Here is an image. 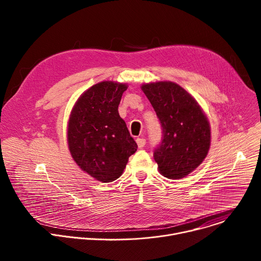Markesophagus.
Wrapping results in <instances>:
<instances>
[{"mask_svg":"<svg viewBox=\"0 0 261 261\" xmlns=\"http://www.w3.org/2000/svg\"><path fill=\"white\" fill-rule=\"evenodd\" d=\"M136 143H137L138 147L141 148V147H143L145 145V139L138 137V138H136Z\"/></svg>","mask_w":261,"mask_h":261,"instance_id":"obj_1","label":"esophagus"}]
</instances>
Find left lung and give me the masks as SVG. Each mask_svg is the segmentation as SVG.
<instances>
[{"label":"left lung","instance_id":"obj_1","mask_svg":"<svg viewBox=\"0 0 261 261\" xmlns=\"http://www.w3.org/2000/svg\"><path fill=\"white\" fill-rule=\"evenodd\" d=\"M141 90L162 128V140L154 151L160 173L171 179L188 175L208 152L211 128L206 117L195 99L174 83H151Z\"/></svg>","mask_w":261,"mask_h":261}]
</instances>
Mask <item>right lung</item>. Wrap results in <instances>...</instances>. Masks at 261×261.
Segmentation results:
<instances>
[{
    "label": "right lung",
    "mask_w": 261,
    "mask_h": 261,
    "mask_svg": "<svg viewBox=\"0 0 261 261\" xmlns=\"http://www.w3.org/2000/svg\"><path fill=\"white\" fill-rule=\"evenodd\" d=\"M126 90V85L114 82L93 86L74 105L68 124V145L74 161L103 182L119 178L137 150L118 111Z\"/></svg>",
    "instance_id": "1"
}]
</instances>
